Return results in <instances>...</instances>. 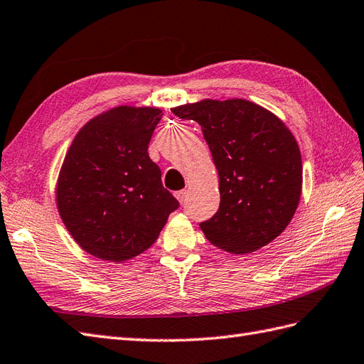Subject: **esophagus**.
<instances>
[{"label":"esophagus","mask_w":364,"mask_h":364,"mask_svg":"<svg viewBox=\"0 0 364 364\" xmlns=\"http://www.w3.org/2000/svg\"><path fill=\"white\" fill-rule=\"evenodd\" d=\"M188 193H189L188 191H178V192H175V197L180 203H184L186 197H188Z\"/></svg>","instance_id":"34e87169"}]
</instances>
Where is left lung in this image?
Instances as JSON below:
<instances>
[{
  "label": "left lung",
  "mask_w": 364,
  "mask_h": 364,
  "mask_svg": "<svg viewBox=\"0 0 364 364\" xmlns=\"http://www.w3.org/2000/svg\"><path fill=\"white\" fill-rule=\"evenodd\" d=\"M172 112L201 126L218 171L220 208L200 225L203 234L230 254L271 243L301 197V154L291 130L271 110L243 98H206Z\"/></svg>",
  "instance_id": "left-lung-1"
}]
</instances>
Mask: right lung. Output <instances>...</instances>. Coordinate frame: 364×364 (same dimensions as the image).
Returning <instances> with one entry per match:
<instances>
[{
    "label": "right lung",
    "instance_id": "add662e5",
    "mask_svg": "<svg viewBox=\"0 0 364 364\" xmlns=\"http://www.w3.org/2000/svg\"><path fill=\"white\" fill-rule=\"evenodd\" d=\"M160 119L158 107L117 106L73 138L55 193L64 226L87 254L114 263L143 254L178 208L147 154Z\"/></svg>",
    "mask_w": 364,
    "mask_h": 364
}]
</instances>
